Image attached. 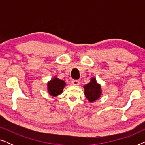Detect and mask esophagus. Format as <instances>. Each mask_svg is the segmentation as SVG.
Returning <instances> with one entry per match:
<instances>
[{"instance_id":"obj_1","label":"esophagus","mask_w":145,"mask_h":145,"mask_svg":"<svg viewBox=\"0 0 145 145\" xmlns=\"http://www.w3.org/2000/svg\"><path fill=\"white\" fill-rule=\"evenodd\" d=\"M79 82H80L79 80H72V84L74 85V86H77V85H78Z\"/></svg>"}]
</instances>
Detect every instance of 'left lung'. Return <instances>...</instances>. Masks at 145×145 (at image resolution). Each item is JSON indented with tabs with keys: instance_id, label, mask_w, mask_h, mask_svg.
I'll return each mask as SVG.
<instances>
[{
	"instance_id": "1",
	"label": "left lung",
	"mask_w": 145,
	"mask_h": 145,
	"mask_svg": "<svg viewBox=\"0 0 145 145\" xmlns=\"http://www.w3.org/2000/svg\"><path fill=\"white\" fill-rule=\"evenodd\" d=\"M84 88L85 96L90 102H94L100 97L101 93H102L101 87L100 85L96 82L95 78H91L90 82L84 86Z\"/></svg>"
}]
</instances>
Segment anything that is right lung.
Returning <instances> with one entry per match:
<instances>
[{
    "label": "right lung",
    "instance_id": "obj_1",
    "mask_svg": "<svg viewBox=\"0 0 145 145\" xmlns=\"http://www.w3.org/2000/svg\"><path fill=\"white\" fill-rule=\"evenodd\" d=\"M65 86V82L62 80L54 77L53 80L49 81L47 84L49 93L53 96H57L62 93Z\"/></svg>",
    "mask_w": 145,
    "mask_h": 145
}]
</instances>
